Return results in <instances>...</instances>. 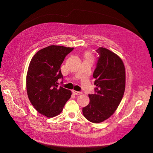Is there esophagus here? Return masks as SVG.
Listing matches in <instances>:
<instances>
[{"mask_svg": "<svg viewBox=\"0 0 153 153\" xmlns=\"http://www.w3.org/2000/svg\"><path fill=\"white\" fill-rule=\"evenodd\" d=\"M73 93L74 94H75V95H80V94H82V92H78V91H73Z\"/></svg>", "mask_w": 153, "mask_h": 153, "instance_id": "obj_1", "label": "esophagus"}]
</instances>
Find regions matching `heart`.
I'll return each mask as SVG.
<instances>
[{"label":"heart","mask_w":153,"mask_h":153,"mask_svg":"<svg viewBox=\"0 0 153 153\" xmlns=\"http://www.w3.org/2000/svg\"><path fill=\"white\" fill-rule=\"evenodd\" d=\"M85 57H88V58H91V55L89 53H87L85 54Z\"/></svg>","instance_id":"heart-1"}]
</instances>
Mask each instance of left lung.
I'll list each match as a JSON object with an SVG mask.
<instances>
[{"label":"left lung","mask_w":153,"mask_h":153,"mask_svg":"<svg viewBox=\"0 0 153 153\" xmlns=\"http://www.w3.org/2000/svg\"><path fill=\"white\" fill-rule=\"evenodd\" d=\"M96 68L93 73L95 94H89L90 102L82 108L84 117L93 123L108 119L117 110L126 86V71L119 56L108 49L100 47Z\"/></svg>","instance_id":"1"}]
</instances>
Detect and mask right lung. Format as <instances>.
Masks as SVG:
<instances>
[{"label": "right lung", "mask_w": 153, "mask_h": 153, "mask_svg": "<svg viewBox=\"0 0 153 153\" xmlns=\"http://www.w3.org/2000/svg\"><path fill=\"white\" fill-rule=\"evenodd\" d=\"M74 48L51 45L39 50L30 62L26 77L28 98L38 112L47 117L61 114L71 91L59 87L61 66Z\"/></svg>", "instance_id": "right-lung-1"}]
</instances>
